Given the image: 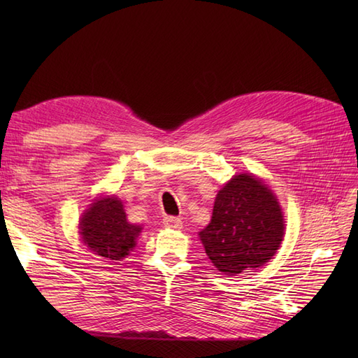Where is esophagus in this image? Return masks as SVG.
<instances>
[{
  "label": "esophagus",
  "instance_id": "1",
  "mask_svg": "<svg viewBox=\"0 0 358 358\" xmlns=\"http://www.w3.org/2000/svg\"><path fill=\"white\" fill-rule=\"evenodd\" d=\"M162 224H164V227H167V229H173V230L182 229V220L176 218V216H164Z\"/></svg>",
  "mask_w": 358,
  "mask_h": 358
}]
</instances>
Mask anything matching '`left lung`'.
<instances>
[{
    "instance_id": "1",
    "label": "left lung",
    "mask_w": 358,
    "mask_h": 358,
    "mask_svg": "<svg viewBox=\"0 0 358 358\" xmlns=\"http://www.w3.org/2000/svg\"><path fill=\"white\" fill-rule=\"evenodd\" d=\"M284 230V213L272 189L242 173L218 191L212 220L199 236L213 266L236 276L272 259Z\"/></svg>"
}]
</instances>
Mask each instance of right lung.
Masks as SVG:
<instances>
[{"label": "right lung", "instance_id": "right-lung-1", "mask_svg": "<svg viewBox=\"0 0 358 358\" xmlns=\"http://www.w3.org/2000/svg\"><path fill=\"white\" fill-rule=\"evenodd\" d=\"M82 242L109 262H121L136 246L142 227L128 222L122 201L101 197L86 209L79 222Z\"/></svg>", "mask_w": 358, "mask_h": 358}]
</instances>
